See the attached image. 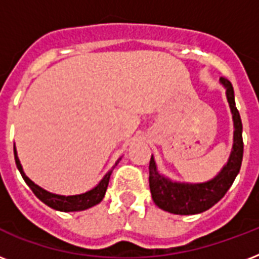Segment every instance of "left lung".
<instances>
[{"mask_svg":"<svg viewBox=\"0 0 259 259\" xmlns=\"http://www.w3.org/2000/svg\"><path fill=\"white\" fill-rule=\"evenodd\" d=\"M219 82L226 90V97L233 114L234 138L231 153L221 172L211 180L203 183H185L172 180L164 176L157 168L153 154L149 162V187L154 204L166 212L176 215H195L201 213L215 205L233 185L238 176L243 158V140H242V121L235 106L233 84L225 78Z\"/></svg>","mask_w":259,"mask_h":259,"instance_id":"8db88e82","label":"left lung"}]
</instances>
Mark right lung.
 <instances>
[{
	"label": "right lung",
	"mask_w": 259,
	"mask_h": 259,
	"mask_svg": "<svg viewBox=\"0 0 259 259\" xmlns=\"http://www.w3.org/2000/svg\"><path fill=\"white\" fill-rule=\"evenodd\" d=\"M13 149L14 160H16L17 169L20 170L22 179L25 180L28 187L33 191L34 195H36L44 204H47L48 207H51V208L58 209V211H63V212H78V211H84V209H89L91 208V207H94V205L99 204V203L103 200V197H105L106 189H107V185H109L111 172H113L114 168L118 165V162L121 161V157H119L117 160V162H115V165H114L109 172L106 173L105 176L102 177V180L99 181L94 188H91L90 191H87V192L79 193V195H68V196H67V195H58V193L50 192V191L41 188L40 185L34 184L33 181L26 176L24 169H22L21 162L18 160L16 145L13 146Z\"/></svg>",
	"instance_id": "add662e5"
}]
</instances>
